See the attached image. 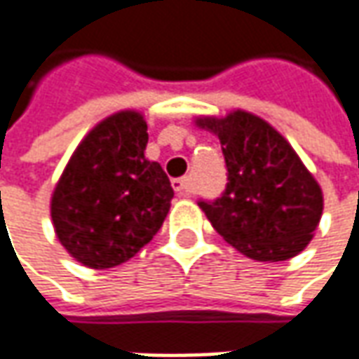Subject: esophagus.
Instances as JSON below:
<instances>
[{
    "label": "esophagus",
    "instance_id": "1",
    "mask_svg": "<svg viewBox=\"0 0 359 359\" xmlns=\"http://www.w3.org/2000/svg\"><path fill=\"white\" fill-rule=\"evenodd\" d=\"M172 187L175 189L177 196H184V198L191 196V182H189L187 177H177V180H173Z\"/></svg>",
    "mask_w": 359,
    "mask_h": 359
}]
</instances>
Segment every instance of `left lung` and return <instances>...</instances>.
I'll list each match as a JSON object with an SVG mask.
<instances>
[{
    "instance_id": "left-lung-1",
    "label": "left lung",
    "mask_w": 359,
    "mask_h": 359,
    "mask_svg": "<svg viewBox=\"0 0 359 359\" xmlns=\"http://www.w3.org/2000/svg\"><path fill=\"white\" fill-rule=\"evenodd\" d=\"M217 135L228 168L219 200L200 208L215 231L255 262H285L308 248L324 212V194L296 149L252 111L198 116Z\"/></svg>"
}]
</instances>
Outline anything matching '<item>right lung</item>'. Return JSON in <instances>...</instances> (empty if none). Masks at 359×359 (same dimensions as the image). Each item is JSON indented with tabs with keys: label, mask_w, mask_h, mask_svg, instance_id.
<instances>
[{
	"label": "right lung",
	"mask_w": 359,
	"mask_h": 359,
	"mask_svg": "<svg viewBox=\"0 0 359 359\" xmlns=\"http://www.w3.org/2000/svg\"><path fill=\"white\" fill-rule=\"evenodd\" d=\"M145 145L144 114L121 109L95 123L65 163L49 214L55 238L81 266L116 268L161 228L173 189Z\"/></svg>",
	"instance_id": "obj_1"
}]
</instances>
